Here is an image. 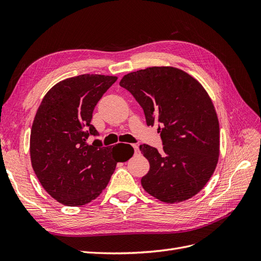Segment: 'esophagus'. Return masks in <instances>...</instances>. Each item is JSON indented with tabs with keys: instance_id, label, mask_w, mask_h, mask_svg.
<instances>
[{
	"instance_id": "obj_1",
	"label": "esophagus",
	"mask_w": 261,
	"mask_h": 261,
	"mask_svg": "<svg viewBox=\"0 0 261 261\" xmlns=\"http://www.w3.org/2000/svg\"><path fill=\"white\" fill-rule=\"evenodd\" d=\"M132 147L134 148V151H135V153L139 152V147L137 145H132Z\"/></svg>"
}]
</instances>
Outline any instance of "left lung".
<instances>
[{
	"mask_svg": "<svg viewBox=\"0 0 261 261\" xmlns=\"http://www.w3.org/2000/svg\"><path fill=\"white\" fill-rule=\"evenodd\" d=\"M144 109L148 126L159 123L163 150L140 145L150 170L141 178L145 191L167 203L198 194L215 172L220 154V126L207 90L177 67L151 66L123 76Z\"/></svg>",
	"mask_w": 261,
	"mask_h": 261,
	"instance_id": "left-lung-1",
	"label": "left lung"
}]
</instances>
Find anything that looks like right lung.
<instances>
[{"mask_svg":"<svg viewBox=\"0 0 261 261\" xmlns=\"http://www.w3.org/2000/svg\"><path fill=\"white\" fill-rule=\"evenodd\" d=\"M116 76L84 74L55 84L39 106L30 133V160L36 175L52 198L69 207L96 199L107 187L122 158L117 144L102 147L99 140L86 144L92 112Z\"/></svg>","mask_w":261,"mask_h":261,"instance_id":"add662e5","label":"right lung"}]
</instances>
